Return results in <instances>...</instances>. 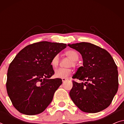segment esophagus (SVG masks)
I'll return each instance as SVG.
<instances>
[{"instance_id": "esophagus-1", "label": "esophagus", "mask_w": 124, "mask_h": 124, "mask_svg": "<svg viewBox=\"0 0 124 124\" xmlns=\"http://www.w3.org/2000/svg\"><path fill=\"white\" fill-rule=\"evenodd\" d=\"M67 80H68V79L67 78H62V82H65V81H67Z\"/></svg>"}]
</instances>
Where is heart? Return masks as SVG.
<instances>
[{"label": "heart", "mask_w": 124, "mask_h": 124, "mask_svg": "<svg viewBox=\"0 0 124 124\" xmlns=\"http://www.w3.org/2000/svg\"><path fill=\"white\" fill-rule=\"evenodd\" d=\"M65 55L72 60L69 64V67H76V62L78 60L79 55L77 51L74 50H68L65 52ZM60 59L59 55H56L52 57L51 61V64L54 68H57L59 66ZM72 73V69L70 68H59L55 71V76L57 78H66L70 76Z\"/></svg>", "instance_id": "obj_1"}]
</instances>
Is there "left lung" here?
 I'll return each mask as SVG.
<instances>
[{"label":"left lung","mask_w":124,"mask_h":124,"mask_svg":"<svg viewBox=\"0 0 124 124\" xmlns=\"http://www.w3.org/2000/svg\"><path fill=\"white\" fill-rule=\"evenodd\" d=\"M68 46L82 55L83 66L78 68L73 78L69 92L72 101L81 111L96 113L111 104L117 92L118 70L112 57L106 50L92 43L81 42Z\"/></svg>","instance_id":"obj_1"}]
</instances>
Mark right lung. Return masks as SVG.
Wrapping results in <instances>:
<instances>
[{"label":"right lung","instance_id":"add662e5","mask_svg":"<svg viewBox=\"0 0 124 124\" xmlns=\"http://www.w3.org/2000/svg\"><path fill=\"white\" fill-rule=\"evenodd\" d=\"M66 47L64 43L37 42L23 48L11 62L7 91L13 106L20 113L39 114L51 102L62 79H50L55 73L51 61Z\"/></svg>","mask_w":124,"mask_h":124}]
</instances>
